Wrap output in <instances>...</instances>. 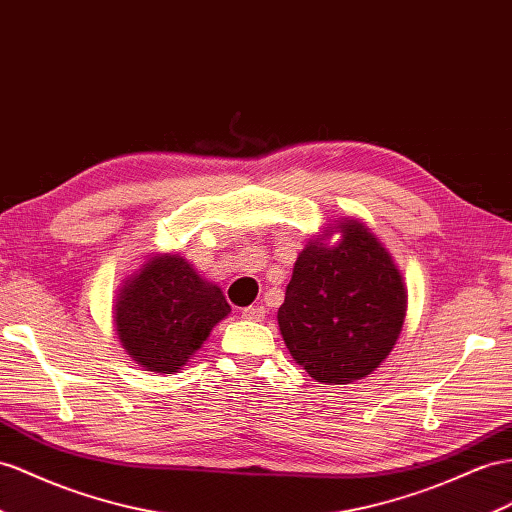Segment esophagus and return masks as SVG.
Returning <instances> with one entry per match:
<instances>
[{
    "label": "esophagus",
    "instance_id": "1",
    "mask_svg": "<svg viewBox=\"0 0 512 512\" xmlns=\"http://www.w3.org/2000/svg\"><path fill=\"white\" fill-rule=\"evenodd\" d=\"M242 318L244 320H253V322H261V320L266 318V307H261V305L246 307V309H242Z\"/></svg>",
    "mask_w": 512,
    "mask_h": 512
}]
</instances>
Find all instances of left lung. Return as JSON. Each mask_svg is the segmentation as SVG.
<instances>
[{
	"label": "left lung",
	"mask_w": 512,
	"mask_h": 512,
	"mask_svg": "<svg viewBox=\"0 0 512 512\" xmlns=\"http://www.w3.org/2000/svg\"><path fill=\"white\" fill-rule=\"evenodd\" d=\"M333 232L340 242L325 240ZM406 290L387 248L361 220L324 227L298 253L277 320L292 359L326 385L361 381L398 342Z\"/></svg>",
	"instance_id": "obj_1"
}]
</instances>
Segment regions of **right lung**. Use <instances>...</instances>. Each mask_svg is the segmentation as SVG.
I'll return each instance as SVG.
<instances>
[{
	"mask_svg": "<svg viewBox=\"0 0 512 512\" xmlns=\"http://www.w3.org/2000/svg\"><path fill=\"white\" fill-rule=\"evenodd\" d=\"M231 307L179 255H155L123 281L114 303V326L123 348L144 370L175 374L203 346Z\"/></svg>",
	"mask_w": 512,
	"mask_h": 512,
	"instance_id": "obj_1",
	"label": "right lung"
}]
</instances>
